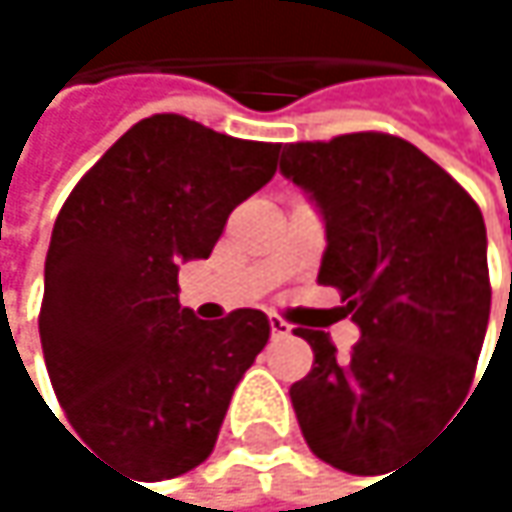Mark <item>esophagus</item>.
<instances>
[{
	"label": "esophagus",
	"instance_id": "1",
	"mask_svg": "<svg viewBox=\"0 0 512 512\" xmlns=\"http://www.w3.org/2000/svg\"><path fill=\"white\" fill-rule=\"evenodd\" d=\"M269 332H272V338L278 341V338H290L293 326H290V323H284L281 317H269Z\"/></svg>",
	"mask_w": 512,
	"mask_h": 512
}]
</instances>
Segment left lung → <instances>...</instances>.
<instances>
[{
	"mask_svg": "<svg viewBox=\"0 0 512 512\" xmlns=\"http://www.w3.org/2000/svg\"><path fill=\"white\" fill-rule=\"evenodd\" d=\"M281 174L326 225L320 284L338 287L361 338L338 356L299 329L314 367L290 400L323 462L373 474L457 412L489 323L486 225L460 183L385 133L284 145Z\"/></svg>",
	"mask_w": 512,
	"mask_h": 512,
	"instance_id": "obj_1",
	"label": "left lung"
}]
</instances>
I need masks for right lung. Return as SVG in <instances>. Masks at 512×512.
<instances>
[{
	"label": "right lung",
	"mask_w": 512,
	"mask_h": 512,
	"mask_svg": "<svg viewBox=\"0 0 512 512\" xmlns=\"http://www.w3.org/2000/svg\"><path fill=\"white\" fill-rule=\"evenodd\" d=\"M278 151L154 115L100 156L55 219L38 320L52 388L76 433L136 480L210 457L269 341L255 308L216 323L180 308L177 269L210 257L231 210L272 180Z\"/></svg>",
	"instance_id": "right-lung-1"
}]
</instances>
